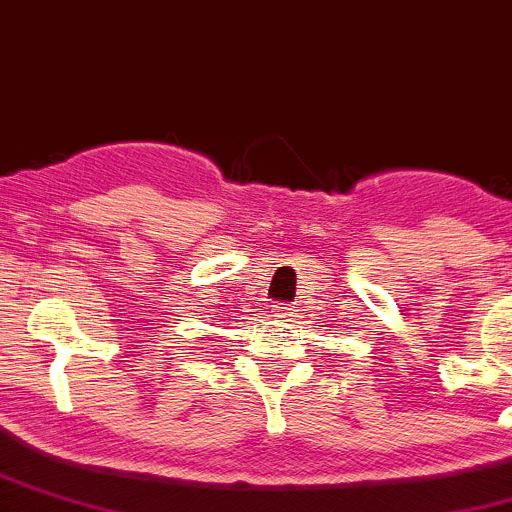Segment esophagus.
<instances>
[{"label":"esophagus","instance_id":"1","mask_svg":"<svg viewBox=\"0 0 512 512\" xmlns=\"http://www.w3.org/2000/svg\"><path fill=\"white\" fill-rule=\"evenodd\" d=\"M273 312H276V317H293V307H283V305H273Z\"/></svg>","mask_w":512,"mask_h":512}]
</instances>
